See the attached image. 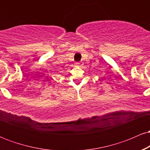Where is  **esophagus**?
<instances>
[{
    "label": "esophagus",
    "mask_w": 150,
    "mask_h": 150,
    "mask_svg": "<svg viewBox=\"0 0 150 150\" xmlns=\"http://www.w3.org/2000/svg\"><path fill=\"white\" fill-rule=\"evenodd\" d=\"M75 66H78V67H82V63H81V62H76V63H75Z\"/></svg>",
    "instance_id": "obj_1"
}]
</instances>
